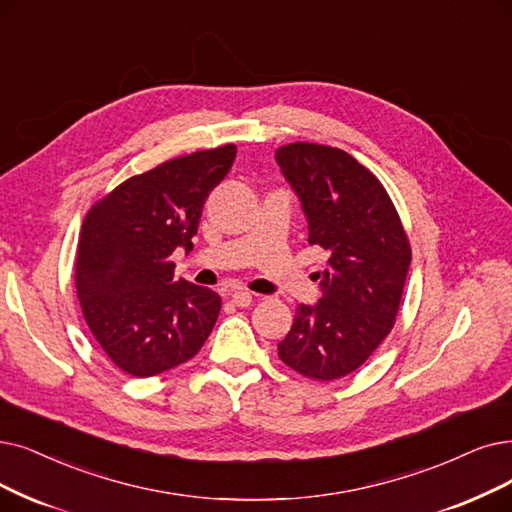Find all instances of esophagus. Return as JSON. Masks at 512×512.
<instances>
[{
	"instance_id": "esophagus-1",
	"label": "esophagus",
	"mask_w": 512,
	"mask_h": 512,
	"mask_svg": "<svg viewBox=\"0 0 512 512\" xmlns=\"http://www.w3.org/2000/svg\"><path fill=\"white\" fill-rule=\"evenodd\" d=\"M224 296L231 298L235 306H241V309H245V306L252 304V294L245 292V290H224Z\"/></svg>"
}]
</instances>
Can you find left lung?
<instances>
[{"label":"left lung","instance_id":"obj_1","mask_svg":"<svg viewBox=\"0 0 512 512\" xmlns=\"http://www.w3.org/2000/svg\"><path fill=\"white\" fill-rule=\"evenodd\" d=\"M277 166L300 199L309 243L330 254L317 273L321 298L300 304L279 359L313 380L355 372L393 330L410 241L380 180L334 147L294 142L275 151Z\"/></svg>","mask_w":512,"mask_h":512}]
</instances>
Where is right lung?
I'll use <instances>...</instances> for the list:
<instances>
[{
	"label": "right lung",
	"mask_w": 512,
	"mask_h": 512,
	"mask_svg": "<svg viewBox=\"0 0 512 512\" xmlns=\"http://www.w3.org/2000/svg\"><path fill=\"white\" fill-rule=\"evenodd\" d=\"M235 145L197 151L128 178L81 227L75 288L90 332L130 376L189 361L220 313L210 288L174 279L176 248L193 250L203 203L229 174Z\"/></svg>",
	"instance_id": "add662e5"
}]
</instances>
